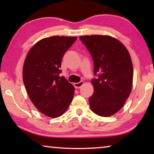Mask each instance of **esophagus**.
<instances>
[{"mask_svg":"<svg viewBox=\"0 0 154 154\" xmlns=\"http://www.w3.org/2000/svg\"><path fill=\"white\" fill-rule=\"evenodd\" d=\"M84 84V82L83 81H80V82H79V83H74V87L76 88V89H79L80 88H81L82 86H83V85Z\"/></svg>","mask_w":154,"mask_h":154,"instance_id":"obj_1","label":"esophagus"}]
</instances>
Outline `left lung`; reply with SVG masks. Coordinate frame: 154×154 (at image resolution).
<instances>
[{
    "label": "left lung",
    "mask_w": 154,
    "mask_h": 154,
    "mask_svg": "<svg viewBox=\"0 0 154 154\" xmlns=\"http://www.w3.org/2000/svg\"><path fill=\"white\" fill-rule=\"evenodd\" d=\"M80 40L94 62V92L89 97L94 113L108 117L123 106L132 90L133 66L130 54L119 41L109 35H83Z\"/></svg>",
    "instance_id": "8db88e82"
}]
</instances>
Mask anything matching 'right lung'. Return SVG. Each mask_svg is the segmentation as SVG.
<instances>
[{
    "instance_id": "right-lung-1",
    "label": "right lung",
    "mask_w": 154,
    "mask_h": 154,
    "mask_svg": "<svg viewBox=\"0 0 154 154\" xmlns=\"http://www.w3.org/2000/svg\"><path fill=\"white\" fill-rule=\"evenodd\" d=\"M76 37L52 36L39 41L29 50L23 67V81L34 106L48 116H62L71 104L74 87L61 77L62 60Z\"/></svg>"
}]
</instances>
